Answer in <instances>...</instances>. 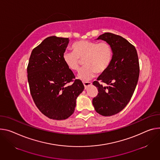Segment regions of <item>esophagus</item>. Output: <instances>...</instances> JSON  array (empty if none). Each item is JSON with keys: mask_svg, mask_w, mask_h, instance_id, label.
I'll list each match as a JSON object with an SVG mask.
<instances>
[{"mask_svg": "<svg viewBox=\"0 0 160 160\" xmlns=\"http://www.w3.org/2000/svg\"><path fill=\"white\" fill-rule=\"evenodd\" d=\"M83 85H84L85 89H86L87 88H88L89 86H90V85H92V83L90 82H83Z\"/></svg>", "mask_w": 160, "mask_h": 160, "instance_id": "34e87169", "label": "esophagus"}]
</instances>
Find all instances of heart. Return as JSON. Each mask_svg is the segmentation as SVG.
<instances>
[{"label":"heart","mask_w":160,"mask_h":160,"mask_svg":"<svg viewBox=\"0 0 160 160\" xmlns=\"http://www.w3.org/2000/svg\"><path fill=\"white\" fill-rule=\"evenodd\" d=\"M73 52H65L63 60L72 71H78L84 59L85 66L79 72L78 78L87 81L92 78L96 72L101 73L109 66L113 57L112 48L107 41H79L72 46Z\"/></svg>","instance_id":"obj_1"}]
</instances>
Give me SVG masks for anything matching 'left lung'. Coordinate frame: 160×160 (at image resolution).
<instances>
[{
  "mask_svg": "<svg viewBox=\"0 0 160 160\" xmlns=\"http://www.w3.org/2000/svg\"><path fill=\"white\" fill-rule=\"evenodd\" d=\"M97 39L110 43L113 57L108 68L93 82L99 92L92 105L99 114L111 116L123 110L134 93L140 72L138 57L135 47L119 35L106 32Z\"/></svg>",
  "mask_w": 160,
  "mask_h": 160,
  "instance_id": "1",
  "label": "left lung"
}]
</instances>
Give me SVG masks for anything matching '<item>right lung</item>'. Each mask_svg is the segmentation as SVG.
<instances>
[{
    "label": "right lung",
    "instance_id": "1",
    "mask_svg": "<svg viewBox=\"0 0 160 160\" xmlns=\"http://www.w3.org/2000/svg\"><path fill=\"white\" fill-rule=\"evenodd\" d=\"M69 39L50 36L32 51L27 79L34 102L50 119L64 120L74 112L76 99L83 91L63 60ZM70 85L68 84L70 82Z\"/></svg>",
    "mask_w": 160,
    "mask_h": 160
}]
</instances>
